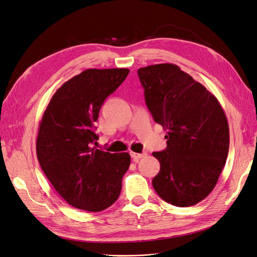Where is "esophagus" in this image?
Wrapping results in <instances>:
<instances>
[{
  "mask_svg": "<svg viewBox=\"0 0 257 257\" xmlns=\"http://www.w3.org/2000/svg\"><path fill=\"white\" fill-rule=\"evenodd\" d=\"M131 157L133 159L134 162H137L139 159H142L146 157V153H135V152H131Z\"/></svg>",
  "mask_w": 257,
  "mask_h": 257,
  "instance_id": "obj_1",
  "label": "esophagus"
}]
</instances>
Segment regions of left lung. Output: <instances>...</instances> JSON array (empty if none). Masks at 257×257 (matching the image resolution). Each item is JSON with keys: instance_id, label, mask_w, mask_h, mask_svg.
<instances>
[{"instance_id": "8db88e82", "label": "left lung", "mask_w": 257, "mask_h": 257, "mask_svg": "<svg viewBox=\"0 0 257 257\" xmlns=\"http://www.w3.org/2000/svg\"><path fill=\"white\" fill-rule=\"evenodd\" d=\"M137 73L148 109L167 131L166 149L152 153L161 164L153 188L174 206L196 205L214 189L226 163V115L213 94L175 64L150 65Z\"/></svg>"}]
</instances>
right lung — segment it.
<instances>
[{
    "label": "right lung",
    "mask_w": 257,
    "mask_h": 257,
    "mask_svg": "<svg viewBox=\"0 0 257 257\" xmlns=\"http://www.w3.org/2000/svg\"><path fill=\"white\" fill-rule=\"evenodd\" d=\"M127 68L85 69L54 93L43 114L36 139L44 174L67 204L98 212L118 199L131 164L127 152L92 148L104 100L125 80Z\"/></svg>",
    "instance_id": "right-lung-1"
}]
</instances>
